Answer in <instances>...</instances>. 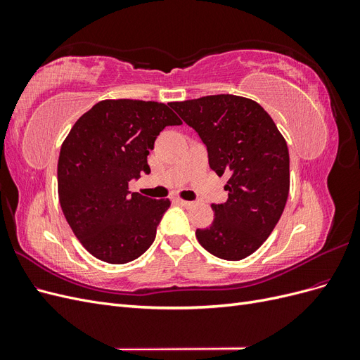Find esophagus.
<instances>
[{
  "label": "esophagus",
  "instance_id": "1",
  "mask_svg": "<svg viewBox=\"0 0 360 360\" xmlns=\"http://www.w3.org/2000/svg\"><path fill=\"white\" fill-rule=\"evenodd\" d=\"M176 201H177L179 204H181L183 207H192V205H193L192 201H186V200H181V198H177Z\"/></svg>",
  "mask_w": 360,
  "mask_h": 360
}]
</instances>
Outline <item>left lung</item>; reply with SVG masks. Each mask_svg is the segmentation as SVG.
Wrapping results in <instances>:
<instances>
[{
  "mask_svg": "<svg viewBox=\"0 0 360 360\" xmlns=\"http://www.w3.org/2000/svg\"><path fill=\"white\" fill-rule=\"evenodd\" d=\"M169 106L198 134L217 174H228V200L212 204L200 245L217 258L243 259L266 242L284 212L290 156L284 136L257 102L233 94L205 96Z\"/></svg>",
  "mask_w": 360,
  "mask_h": 360,
  "instance_id": "obj_1",
  "label": "left lung"
}]
</instances>
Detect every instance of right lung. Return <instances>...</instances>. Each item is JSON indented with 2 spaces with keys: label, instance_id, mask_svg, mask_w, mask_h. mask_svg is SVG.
I'll return each mask as SVG.
<instances>
[{
  "label": "right lung",
  "instance_id": "1",
  "mask_svg": "<svg viewBox=\"0 0 360 360\" xmlns=\"http://www.w3.org/2000/svg\"><path fill=\"white\" fill-rule=\"evenodd\" d=\"M181 124L169 106L102 101L75 123L58 158V197L82 246L105 263L126 264L155 242L169 200L129 191L150 172L147 156L167 126Z\"/></svg>",
  "mask_w": 360,
  "mask_h": 360
}]
</instances>
